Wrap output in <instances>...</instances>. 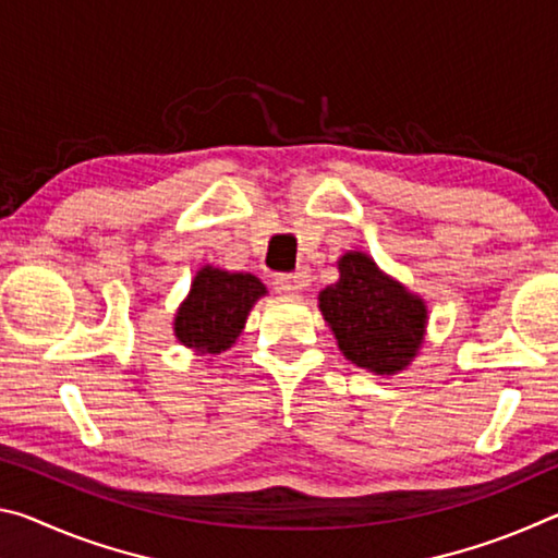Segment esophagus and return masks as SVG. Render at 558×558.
<instances>
[{
  "label": "esophagus",
  "instance_id": "1",
  "mask_svg": "<svg viewBox=\"0 0 558 558\" xmlns=\"http://www.w3.org/2000/svg\"><path fill=\"white\" fill-rule=\"evenodd\" d=\"M272 288H276L278 295L298 298L300 292L307 288V276H302V272H295V276H278L276 282H272Z\"/></svg>",
  "mask_w": 558,
  "mask_h": 558
}]
</instances>
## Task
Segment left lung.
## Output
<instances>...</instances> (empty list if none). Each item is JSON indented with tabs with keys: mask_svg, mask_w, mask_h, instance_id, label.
<instances>
[{
	"mask_svg": "<svg viewBox=\"0 0 558 558\" xmlns=\"http://www.w3.org/2000/svg\"><path fill=\"white\" fill-rule=\"evenodd\" d=\"M339 280L319 292V313L339 352L376 376H393L418 356L426 342L428 305L391 278L362 251L337 260Z\"/></svg>",
	"mask_w": 558,
	"mask_h": 558,
	"instance_id": "1",
	"label": "left lung"
}]
</instances>
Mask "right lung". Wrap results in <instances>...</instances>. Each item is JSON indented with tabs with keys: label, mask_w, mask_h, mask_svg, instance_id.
Segmentation results:
<instances>
[{
	"label": "right lung",
	"mask_w": 558,
	"mask_h": 558,
	"mask_svg": "<svg viewBox=\"0 0 558 558\" xmlns=\"http://www.w3.org/2000/svg\"><path fill=\"white\" fill-rule=\"evenodd\" d=\"M263 282L241 270H223L206 263L177 307L174 337L196 356H219L243 332L253 305L266 298Z\"/></svg>",
	"instance_id": "add662e5"
}]
</instances>
